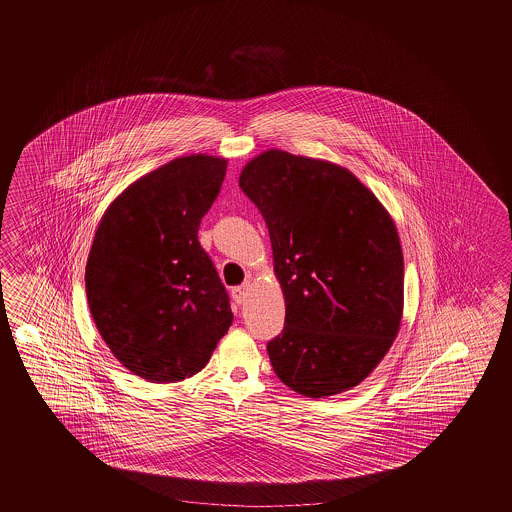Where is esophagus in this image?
<instances>
[{
  "label": "esophagus",
  "mask_w": 512,
  "mask_h": 512,
  "mask_svg": "<svg viewBox=\"0 0 512 512\" xmlns=\"http://www.w3.org/2000/svg\"><path fill=\"white\" fill-rule=\"evenodd\" d=\"M249 289H251V285L248 283H244V285H240V287H234L233 289V298L236 304H244L246 300H248Z\"/></svg>",
  "instance_id": "obj_1"
}]
</instances>
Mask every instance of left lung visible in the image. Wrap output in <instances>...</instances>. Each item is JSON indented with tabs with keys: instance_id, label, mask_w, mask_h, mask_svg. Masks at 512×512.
Here are the masks:
<instances>
[{
	"instance_id": "obj_1",
	"label": "left lung",
	"mask_w": 512,
	"mask_h": 512,
	"mask_svg": "<svg viewBox=\"0 0 512 512\" xmlns=\"http://www.w3.org/2000/svg\"><path fill=\"white\" fill-rule=\"evenodd\" d=\"M238 184L261 210L285 298L266 345L283 385L326 398L360 385L403 317V253L387 208L338 163L270 148Z\"/></svg>"
}]
</instances>
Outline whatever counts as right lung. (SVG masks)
<instances>
[{
  "label": "right lung",
  "instance_id": "obj_1",
  "mask_svg": "<svg viewBox=\"0 0 512 512\" xmlns=\"http://www.w3.org/2000/svg\"><path fill=\"white\" fill-rule=\"evenodd\" d=\"M225 171V157H176L125 187L93 236L84 276L93 323L125 370L150 383L201 372L233 325L197 236Z\"/></svg>",
  "mask_w": 512,
  "mask_h": 512
}]
</instances>
